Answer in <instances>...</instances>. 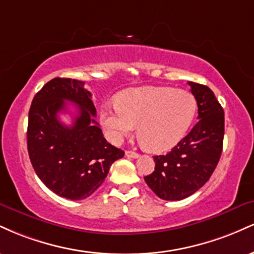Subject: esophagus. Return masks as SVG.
Listing matches in <instances>:
<instances>
[{"label": "esophagus", "instance_id": "esophagus-1", "mask_svg": "<svg viewBox=\"0 0 254 254\" xmlns=\"http://www.w3.org/2000/svg\"><path fill=\"white\" fill-rule=\"evenodd\" d=\"M125 155H127V157H132V159H137V157L139 156V154L135 153V151H132V150H127L125 151Z\"/></svg>", "mask_w": 254, "mask_h": 254}]
</instances>
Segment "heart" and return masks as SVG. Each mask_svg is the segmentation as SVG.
I'll list each match as a JSON object with an SVG mask.
<instances>
[{
    "label": "heart",
    "mask_w": 254,
    "mask_h": 254,
    "mask_svg": "<svg viewBox=\"0 0 254 254\" xmlns=\"http://www.w3.org/2000/svg\"><path fill=\"white\" fill-rule=\"evenodd\" d=\"M197 112L191 93L167 87H138L121 92L115 105L100 109V123L113 143L130 136L137 127L138 137L149 150L164 151L188 133Z\"/></svg>",
    "instance_id": "obj_1"
}]
</instances>
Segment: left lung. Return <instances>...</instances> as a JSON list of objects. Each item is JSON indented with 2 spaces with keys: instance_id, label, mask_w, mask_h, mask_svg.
I'll return each mask as SVG.
<instances>
[{
  "instance_id": "8db88e82",
  "label": "left lung",
  "mask_w": 254,
  "mask_h": 254,
  "mask_svg": "<svg viewBox=\"0 0 254 254\" xmlns=\"http://www.w3.org/2000/svg\"><path fill=\"white\" fill-rule=\"evenodd\" d=\"M196 98L198 122L166 155L154 156L155 170L144 177L156 196L180 200L191 196L209 180L222 153L224 112L209 87L189 82Z\"/></svg>"
}]
</instances>
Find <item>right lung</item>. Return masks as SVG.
Here are the masks:
<instances>
[{"label":"right lung","instance_id":"right-lung-1","mask_svg":"<svg viewBox=\"0 0 254 254\" xmlns=\"http://www.w3.org/2000/svg\"><path fill=\"white\" fill-rule=\"evenodd\" d=\"M78 107L71 126L58 118L66 101ZM92 94L83 81L55 77L32 101L28 112L27 149L39 179L58 196L71 200L89 197L124 151L105 139L94 117Z\"/></svg>","mask_w":254,"mask_h":254}]
</instances>
